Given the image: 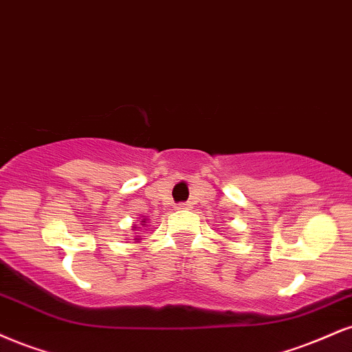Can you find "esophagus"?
<instances>
[{"mask_svg": "<svg viewBox=\"0 0 352 352\" xmlns=\"http://www.w3.org/2000/svg\"><path fill=\"white\" fill-rule=\"evenodd\" d=\"M190 208H192L190 203H179V205L175 206V210H190Z\"/></svg>", "mask_w": 352, "mask_h": 352, "instance_id": "34e87169", "label": "esophagus"}]
</instances>
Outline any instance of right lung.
I'll use <instances>...</instances> for the list:
<instances>
[{"mask_svg":"<svg viewBox=\"0 0 352 352\" xmlns=\"http://www.w3.org/2000/svg\"><path fill=\"white\" fill-rule=\"evenodd\" d=\"M146 221H147V218H142V221H141V226H147ZM138 228H139L138 224H134V226H133V230H134V231H139ZM141 239H142L141 236H135V238H134V243H139V241H141Z\"/></svg>","mask_w":352,"mask_h":352,"instance_id":"add662e5","label":"right lung"}]
</instances>
